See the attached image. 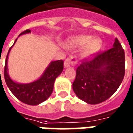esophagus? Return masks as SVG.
Here are the masks:
<instances>
[{"mask_svg": "<svg viewBox=\"0 0 133 133\" xmlns=\"http://www.w3.org/2000/svg\"><path fill=\"white\" fill-rule=\"evenodd\" d=\"M77 64V60L74 56H70V58H68L64 62V67L68 68L70 65H75Z\"/></svg>", "mask_w": 133, "mask_h": 133, "instance_id": "esophagus-1", "label": "esophagus"}]
</instances>
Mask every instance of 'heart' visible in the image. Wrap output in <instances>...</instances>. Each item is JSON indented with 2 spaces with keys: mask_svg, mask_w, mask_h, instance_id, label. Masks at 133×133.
<instances>
[{
  "mask_svg": "<svg viewBox=\"0 0 133 133\" xmlns=\"http://www.w3.org/2000/svg\"><path fill=\"white\" fill-rule=\"evenodd\" d=\"M66 46L70 49H78L84 46L82 50V56L88 58L100 49L101 41L99 39H92V36L90 35H77L67 41Z\"/></svg>",
  "mask_w": 133,
  "mask_h": 133,
  "instance_id": "heart-1",
  "label": "heart"
}]
</instances>
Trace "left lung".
<instances>
[{"label":"left lung","instance_id":"left-lung-1","mask_svg":"<svg viewBox=\"0 0 133 133\" xmlns=\"http://www.w3.org/2000/svg\"><path fill=\"white\" fill-rule=\"evenodd\" d=\"M125 52L115 38L110 49L84 60L76 69L72 89L81 100L98 104L108 100L119 88L125 75Z\"/></svg>","mask_w":133,"mask_h":133}]
</instances>
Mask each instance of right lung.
Masks as SVG:
<instances>
[{
  "instance_id": "1",
  "label": "right lung",
  "mask_w": 133,
  "mask_h": 133,
  "mask_svg": "<svg viewBox=\"0 0 133 133\" xmlns=\"http://www.w3.org/2000/svg\"><path fill=\"white\" fill-rule=\"evenodd\" d=\"M30 30L28 29L22 32L19 36L26 33H30ZM16 39L13 45L16 43ZM10 47L6 56L4 68V78L7 86L11 92L19 100L30 105H37L46 100L52 94L55 79L61 75L63 70V61H52L47 67L41 78L30 83H18L13 81L8 72V58L10 50L13 46ZM1 73V70H0Z\"/></svg>"
}]
</instances>
